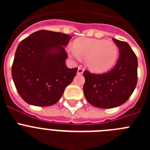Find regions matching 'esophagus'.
<instances>
[{
    "label": "esophagus",
    "mask_w": 150,
    "mask_h": 150,
    "mask_svg": "<svg viewBox=\"0 0 150 150\" xmlns=\"http://www.w3.org/2000/svg\"><path fill=\"white\" fill-rule=\"evenodd\" d=\"M83 71H84V69L81 67H78V70H77V74L80 75V74H83Z\"/></svg>",
    "instance_id": "esophagus-1"
}]
</instances>
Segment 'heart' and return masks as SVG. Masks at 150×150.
<instances>
[{
    "label": "heart",
    "mask_w": 150,
    "mask_h": 150,
    "mask_svg": "<svg viewBox=\"0 0 150 150\" xmlns=\"http://www.w3.org/2000/svg\"><path fill=\"white\" fill-rule=\"evenodd\" d=\"M70 54L76 60L81 57L86 59V65L90 71L103 73L115 65L119 56V48L112 41L83 38L75 40Z\"/></svg>",
    "instance_id": "heart-1"
}]
</instances>
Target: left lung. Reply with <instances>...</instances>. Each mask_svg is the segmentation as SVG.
I'll return each mask as SVG.
<instances>
[{"instance_id":"1","label":"left lung","mask_w":150,"mask_h":150,"mask_svg":"<svg viewBox=\"0 0 150 150\" xmlns=\"http://www.w3.org/2000/svg\"><path fill=\"white\" fill-rule=\"evenodd\" d=\"M120 50L115 67L102 74L84 71L83 92L88 103L99 108L119 107L128 100L137 83V59L128 43L112 39Z\"/></svg>"}]
</instances>
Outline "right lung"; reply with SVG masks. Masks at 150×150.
<instances>
[{
	"instance_id": "1",
	"label": "right lung",
	"mask_w": 150,
	"mask_h": 150,
	"mask_svg": "<svg viewBox=\"0 0 150 150\" xmlns=\"http://www.w3.org/2000/svg\"><path fill=\"white\" fill-rule=\"evenodd\" d=\"M71 37L40 30L22 40L16 51L12 77L17 91L26 103L47 107L60 100L78 68L66 66L64 47Z\"/></svg>"
}]
</instances>
